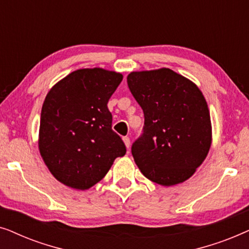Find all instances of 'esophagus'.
Wrapping results in <instances>:
<instances>
[{"label": "esophagus", "mask_w": 249, "mask_h": 249, "mask_svg": "<svg viewBox=\"0 0 249 249\" xmlns=\"http://www.w3.org/2000/svg\"><path fill=\"white\" fill-rule=\"evenodd\" d=\"M122 139H124V142L125 147H127V148L130 147V139H129V137H124Z\"/></svg>", "instance_id": "34e87169"}]
</instances>
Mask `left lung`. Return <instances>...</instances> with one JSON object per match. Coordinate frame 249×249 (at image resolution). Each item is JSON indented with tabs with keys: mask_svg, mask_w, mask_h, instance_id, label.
I'll return each instance as SVG.
<instances>
[{
	"mask_svg": "<svg viewBox=\"0 0 249 249\" xmlns=\"http://www.w3.org/2000/svg\"><path fill=\"white\" fill-rule=\"evenodd\" d=\"M128 86L144 111V134L131 153L141 172L161 186L189 179L209 154L212 124L196 84L168 68L132 71Z\"/></svg>",
	"mask_w": 249,
	"mask_h": 249,
	"instance_id": "8db88e82",
	"label": "left lung"
}]
</instances>
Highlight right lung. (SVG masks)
Segmentation results:
<instances>
[{"label": "right lung", "mask_w": 249, "mask_h": 249, "mask_svg": "<svg viewBox=\"0 0 249 249\" xmlns=\"http://www.w3.org/2000/svg\"><path fill=\"white\" fill-rule=\"evenodd\" d=\"M120 72L102 68L73 71L47 93L40 113L38 149L54 178L86 190L125 154L112 130L107 102L122 81Z\"/></svg>", "instance_id": "add662e5"}]
</instances>
